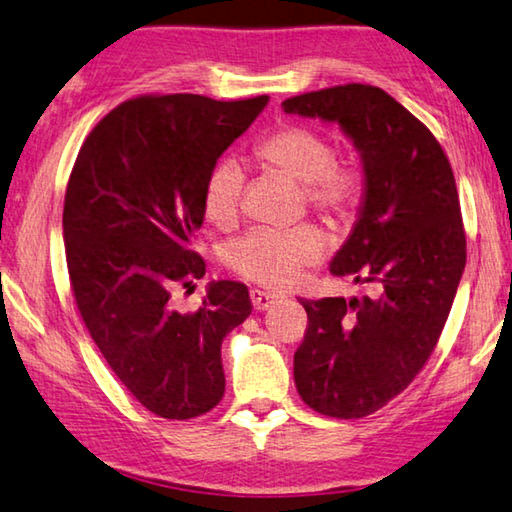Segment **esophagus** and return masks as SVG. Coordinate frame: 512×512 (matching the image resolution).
Here are the masks:
<instances>
[{"label": "esophagus", "mask_w": 512, "mask_h": 512, "mask_svg": "<svg viewBox=\"0 0 512 512\" xmlns=\"http://www.w3.org/2000/svg\"><path fill=\"white\" fill-rule=\"evenodd\" d=\"M249 297H251V304H254L256 311H267V308H270L274 304V299H276L274 295H270V292H263L258 288L251 290Z\"/></svg>", "instance_id": "1"}]
</instances>
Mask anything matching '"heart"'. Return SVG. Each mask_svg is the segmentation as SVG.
Masks as SVG:
<instances>
[{
    "label": "heart",
    "mask_w": 512,
    "mask_h": 512,
    "mask_svg": "<svg viewBox=\"0 0 512 512\" xmlns=\"http://www.w3.org/2000/svg\"><path fill=\"white\" fill-rule=\"evenodd\" d=\"M258 163L297 181L308 208L333 222H351L365 197V179L356 165L335 158L331 140L320 131L301 124L270 133L256 147ZM245 192V172L238 161L222 158L204 181V211L213 224L238 220ZM326 236L313 224L288 231L256 229L224 247V265L270 290H286L299 281L306 267L322 263Z\"/></svg>",
    "instance_id": "b5f03b06"
}]
</instances>
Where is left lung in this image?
I'll return each instance as SVG.
<instances>
[{
  "label": "left lung",
  "instance_id": "left-lung-1",
  "mask_svg": "<svg viewBox=\"0 0 512 512\" xmlns=\"http://www.w3.org/2000/svg\"><path fill=\"white\" fill-rule=\"evenodd\" d=\"M281 106L338 122L363 158V208L331 272L372 295L301 299L308 326L295 351L304 404L356 420L408 388L445 329L467 261L456 179L433 133L381 88L345 83Z\"/></svg>",
  "mask_w": 512,
  "mask_h": 512
}]
</instances>
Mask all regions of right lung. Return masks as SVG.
Instances as JSON below:
<instances>
[{
  "instance_id": "right-lung-1",
  "label": "right lung",
  "mask_w": 512,
  "mask_h": 512,
  "mask_svg": "<svg viewBox=\"0 0 512 512\" xmlns=\"http://www.w3.org/2000/svg\"><path fill=\"white\" fill-rule=\"evenodd\" d=\"M267 99H127L88 133L67 181L65 258L83 324L124 388L165 420L220 404L222 340L251 313L238 281H213L192 313L174 311L170 290L206 274L190 249L204 181Z\"/></svg>"
}]
</instances>
